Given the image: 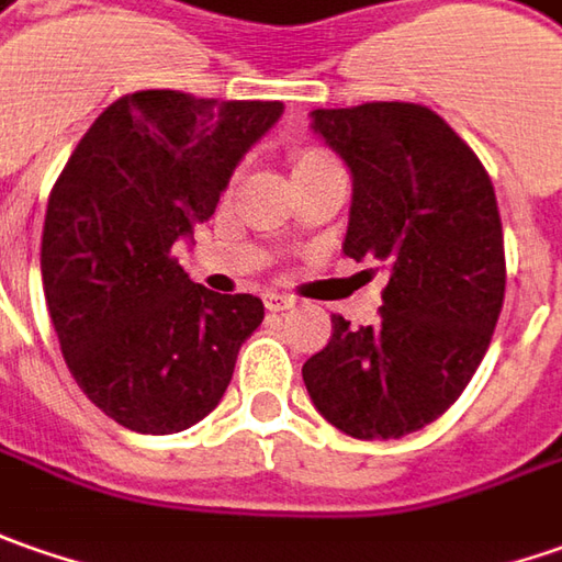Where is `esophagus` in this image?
I'll list each match as a JSON object with an SVG mask.
<instances>
[{
    "mask_svg": "<svg viewBox=\"0 0 562 562\" xmlns=\"http://www.w3.org/2000/svg\"><path fill=\"white\" fill-rule=\"evenodd\" d=\"M263 304H267V311H289L295 299L292 295H285V292H267L263 295Z\"/></svg>",
    "mask_w": 562,
    "mask_h": 562,
    "instance_id": "esophagus-1",
    "label": "esophagus"
}]
</instances>
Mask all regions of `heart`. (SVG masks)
Masks as SVG:
<instances>
[{
  "mask_svg": "<svg viewBox=\"0 0 562 562\" xmlns=\"http://www.w3.org/2000/svg\"><path fill=\"white\" fill-rule=\"evenodd\" d=\"M323 165H336L326 151L319 148H304L295 155V170H307V167H323Z\"/></svg>",
  "mask_w": 562,
  "mask_h": 562,
  "instance_id": "b5f03b06",
  "label": "heart"
}]
</instances>
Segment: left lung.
<instances>
[{
    "mask_svg": "<svg viewBox=\"0 0 562 562\" xmlns=\"http://www.w3.org/2000/svg\"><path fill=\"white\" fill-rule=\"evenodd\" d=\"M355 177L341 251L389 270L373 326L333 317L301 367L319 414L351 438H401L454 404L482 363L507 263L492 177L436 111L367 102L311 111Z\"/></svg>",
    "mask_w": 562,
    "mask_h": 562,
    "instance_id": "obj_1",
    "label": "left lung"
}]
</instances>
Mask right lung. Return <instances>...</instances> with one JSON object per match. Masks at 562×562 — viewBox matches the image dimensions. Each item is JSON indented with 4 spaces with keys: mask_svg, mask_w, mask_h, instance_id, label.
Wrapping results in <instances>:
<instances>
[{
    "mask_svg": "<svg viewBox=\"0 0 562 562\" xmlns=\"http://www.w3.org/2000/svg\"><path fill=\"white\" fill-rule=\"evenodd\" d=\"M282 102H217L177 89L121 95L55 180L43 289L83 395L124 429L170 436L221 404L263 301L189 280L173 243L221 202Z\"/></svg>",
    "mask_w": 562,
    "mask_h": 562,
    "instance_id": "add662e5",
    "label": "right lung"
}]
</instances>
